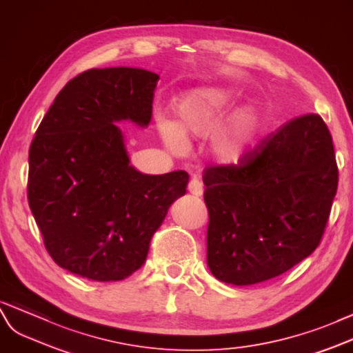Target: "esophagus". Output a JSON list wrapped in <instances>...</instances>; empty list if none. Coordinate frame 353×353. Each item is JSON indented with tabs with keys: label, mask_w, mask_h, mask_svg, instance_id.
<instances>
[{
	"label": "esophagus",
	"mask_w": 353,
	"mask_h": 353,
	"mask_svg": "<svg viewBox=\"0 0 353 353\" xmlns=\"http://www.w3.org/2000/svg\"><path fill=\"white\" fill-rule=\"evenodd\" d=\"M188 191L191 192L192 195H195V196H201L203 192H204V188H203V182H201V180L198 179L196 176L192 177V180H191V182H189V185H188Z\"/></svg>",
	"instance_id": "esophagus-1"
}]
</instances>
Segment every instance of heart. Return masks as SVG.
Instances as JSON below:
<instances>
[{
	"label": "heart",
	"mask_w": 353,
	"mask_h": 353,
	"mask_svg": "<svg viewBox=\"0 0 353 353\" xmlns=\"http://www.w3.org/2000/svg\"><path fill=\"white\" fill-rule=\"evenodd\" d=\"M232 101V90L223 86L195 88L177 97L173 101L176 122L158 123L167 149L182 153L186 140L205 139L214 132L210 141L212 157L222 165H237L263 128L264 119L255 110H239L219 126Z\"/></svg>",
	"instance_id": "heart-1"
}]
</instances>
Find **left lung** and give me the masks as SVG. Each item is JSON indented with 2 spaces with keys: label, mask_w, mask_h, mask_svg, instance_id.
<instances>
[{
  "label": "left lung",
  "mask_w": 353,
  "mask_h": 353,
  "mask_svg": "<svg viewBox=\"0 0 353 353\" xmlns=\"http://www.w3.org/2000/svg\"><path fill=\"white\" fill-rule=\"evenodd\" d=\"M240 162L204 170L207 265L221 282L246 286L280 276L318 248L339 171L318 114L286 123Z\"/></svg>",
  "instance_id": "left-lung-1"
}]
</instances>
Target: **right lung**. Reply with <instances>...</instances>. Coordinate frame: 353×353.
I'll return each mask as SVG.
<instances>
[{"label": "right lung", "instance_id": "add662e5", "mask_svg": "<svg viewBox=\"0 0 353 353\" xmlns=\"http://www.w3.org/2000/svg\"><path fill=\"white\" fill-rule=\"evenodd\" d=\"M159 76L131 67L92 68L62 88L30 148L28 201L55 263L97 282L131 276L189 174H143L122 130L146 128Z\"/></svg>", "mask_w": 353, "mask_h": 353}]
</instances>
